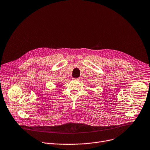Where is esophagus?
<instances>
[{
    "label": "esophagus",
    "mask_w": 150,
    "mask_h": 150,
    "mask_svg": "<svg viewBox=\"0 0 150 150\" xmlns=\"http://www.w3.org/2000/svg\"><path fill=\"white\" fill-rule=\"evenodd\" d=\"M73 79H74V80H75V81H78V80H79V78H73Z\"/></svg>",
    "instance_id": "obj_1"
}]
</instances>
